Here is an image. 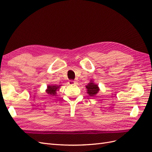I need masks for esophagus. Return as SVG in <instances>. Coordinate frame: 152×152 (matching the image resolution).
<instances>
[{
  "instance_id": "obj_1",
  "label": "esophagus",
  "mask_w": 152,
  "mask_h": 152,
  "mask_svg": "<svg viewBox=\"0 0 152 152\" xmlns=\"http://www.w3.org/2000/svg\"><path fill=\"white\" fill-rule=\"evenodd\" d=\"M77 83V81H75V80H70L68 82V84L70 85H75Z\"/></svg>"
}]
</instances>
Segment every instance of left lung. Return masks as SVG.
<instances>
[{"label": "left lung", "instance_id": "left-lung-1", "mask_svg": "<svg viewBox=\"0 0 152 152\" xmlns=\"http://www.w3.org/2000/svg\"><path fill=\"white\" fill-rule=\"evenodd\" d=\"M86 88L87 89V93L91 97L95 96L98 93L99 91V87L98 85L95 84L94 80H91L89 83L86 86Z\"/></svg>", "mask_w": 152, "mask_h": 152}]
</instances>
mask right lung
Masks as SVG:
<instances>
[{
  "instance_id": "1",
  "label": "right lung",
  "mask_w": 152,
  "mask_h": 152,
  "mask_svg": "<svg viewBox=\"0 0 152 152\" xmlns=\"http://www.w3.org/2000/svg\"><path fill=\"white\" fill-rule=\"evenodd\" d=\"M61 85H48L47 86V89L45 92L49 96H56L57 94V91L59 90Z\"/></svg>"
}]
</instances>
